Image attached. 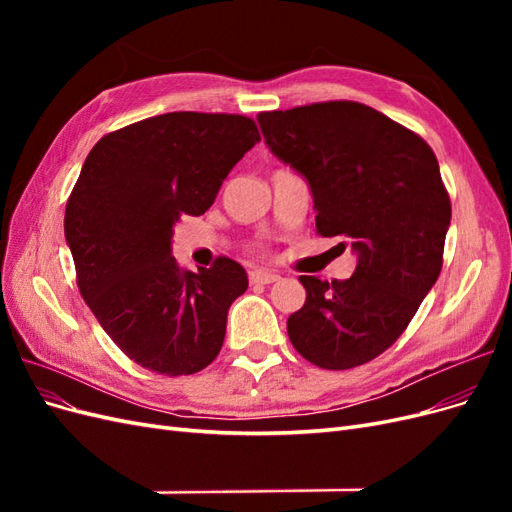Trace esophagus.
Returning a JSON list of instances; mask_svg holds the SVG:
<instances>
[{"instance_id": "obj_1", "label": "esophagus", "mask_w": 512, "mask_h": 512, "mask_svg": "<svg viewBox=\"0 0 512 512\" xmlns=\"http://www.w3.org/2000/svg\"><path fill=\"white\" fill-rule=\"evenodd\" d=\"M280 280V275L273 273V271H267V269H254L250 271V282L252 284H273Z\"/></svg>"}]
</instances>
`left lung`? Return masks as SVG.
I'll return each instance as SVG.
<instances>
[{"mask_svg": "<svg viewBox=\"0 0 512 512\" xmlns=\"http://www.w3.org/2000/svg\"><path fill=\"white\" fill-rule=\"evenodd\" d=\"M275 158L309 183L322 237H346L348 280H299L305 305L288 318L297 352L350 369L397 342L442 269L451 200L421 136L376 108L337 100L258 113Z\"/></svg>", "mask_w": 512, "mask_h": 512, "instance_id": "1", "label": "left lung"}]
</instances>
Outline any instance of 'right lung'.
Returning <instances> with one entry per match:
<instances>
[{
    "instance_id": "obj_1",
    "label": "right lung",
    "mask_w": 512,
    "mask_h": 512,
    "mask_svg": "<svg viewBox=\"0 0 512 512\" xmlns=\"http://www.w3.org/2000/svg\"><path fill=\"white\" fill-rule=\"evenodd\" d=\"M260 141L254 119L166 113L102 136L66 205L76 284L108 337L134 363L190 376L222 350L228 309L247 290L239 262L183 271L173 226L205 213Z\"/></svg>"
}]
</instances>
